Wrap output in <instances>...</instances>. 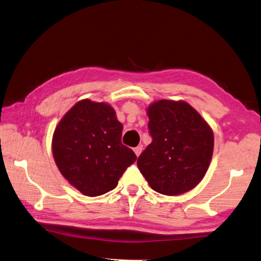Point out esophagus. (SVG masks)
<instances>
[{"label":"esophagus","mask_w":261,"mask_h":261,"mask_svg":"<svg viewBox=\"0 0 261 261\" xmlns=\"http://www.w3.org/2000/svg\"><path fill=\"white\" fill-rule=\"evenodd\" d=\"M134 150H135V153L137 154V157H139V154H140L141 151H142V147H141V146H138V147H136V148L134 149Z\"/></svg>","instance_id":"obj_1"}]
</instances>
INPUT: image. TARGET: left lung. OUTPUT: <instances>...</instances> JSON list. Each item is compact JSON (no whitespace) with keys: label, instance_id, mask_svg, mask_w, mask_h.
<instances>
[{"label":"left lung","instance_id":"8db88e82","mask_svg":"<svg viewBox=\"0 0 261 261\" xmlns=\"http://www.w3.org/2000/svg\"><path fill=\"white\" fill-rule=\"evenodd\" d=\"M147 114L152 141L138 158V168L152 190L164 195L191 191L203 179L212 158V129L184 101L160 99Z\"/></svg>","mask_w":261,"mask_h":261}]
</instances>
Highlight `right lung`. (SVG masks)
I'll list each match as a JSON object with an SVG mask.
<instances>
[{"mask_svg":"<svg viewBox=\"0 0 261 261\" xmlns=\"http://www.w3.org/2000/svg\"><path fill=\"white\" fill-rule=\"evenodd\" d=\"M123 126L114 109L91 99L77 102L60 120L53 137V154L60 173L86 196H99L118 185L137 159L122 145Z\"/></svg>","mask_w":261,"mask_h":261,"instance_id":"1","label":"right lung"}]
</instances>
